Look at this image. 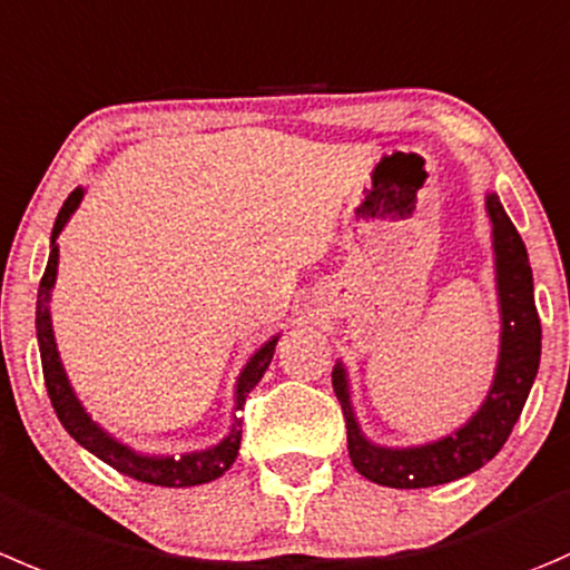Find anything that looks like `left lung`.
Masks as SVG:
<instances>
[{"label": "left lung", "instance_id": "1", "mask_svg": "<svg viewBox=\"0 0 570 570\" xmlns=\"http://www.w3.org/2000/svg\"><path fill=\"white\" fill-rule=\"evenodd\" d=\"M490 217L495 258V295H499V358L493 384L482 406L445 438L432 443L392 449L379 445L362 432L351 401V381L345 364L336 362L331 381L347 423V454L353 468L381 488L417 490L456 482L493 460L510 438L527 403L540 367V317L534 306V281L527 245L507 217L499 195L484 197Z\"/></svg>", "mask_w": 570, "mask_h": 570}]
</instances>
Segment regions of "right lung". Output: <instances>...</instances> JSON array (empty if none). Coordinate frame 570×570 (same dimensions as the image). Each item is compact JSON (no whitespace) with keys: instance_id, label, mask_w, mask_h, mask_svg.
<instances>
[{"instance_id":"obj_1","label":"right lung","mask_w":570,"mask_h":570,"mask_svg":"<svg viewBox=\"0 0 570 570\" xmlns=\"http://www.w3.org/2000/svg\"><path fill=\"white\" fill-rule=\"evenodd\" d=\"M86 189L77 186L69 197H66L63 208H60L58 219H55L52 236H49V262L43 269L41 286H38V301H36V336H38V351H41V364H43V381H47L49 401H52L55 414L63 423L66 432L77 440L86 451H91L97 460H102L105 465H110L114 471L125 473V476L138 479V482L158 484V488H195V484L214 482V479L223 476L230 465L239 456V443H242V420L239 409L245 406V397L253 386L262 381V375L267 373L269 362H273L275 345H278V336H269L250 358L242 367L239 379H236L234 390V420H230V429L217 445H208V449L189 451V454H141V451L130 449L127 443L116 440L114 434L105 432L97 420H91V414L86 412L82 401L77 397L75 386H71L69 375H66L63 362H60L58 342H55L52 331V314H49V301H52L55 278H58V236L66 228V223L71 219V214L77 212V206L82 203Z\"/></svg>"}]
</instances>
